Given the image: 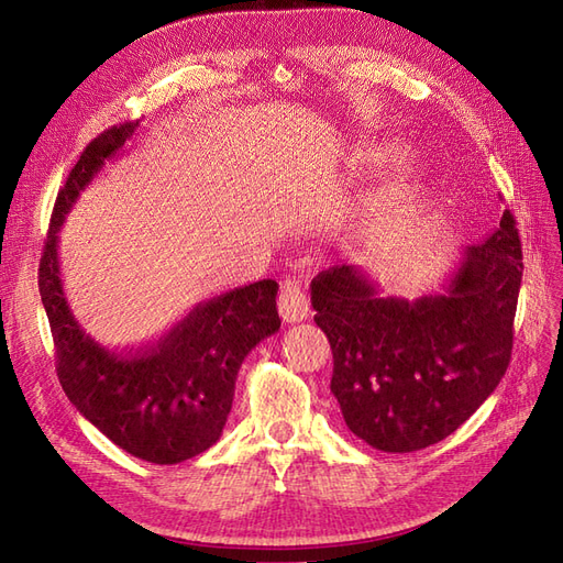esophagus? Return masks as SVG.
I'll return each mask as SVG.
<instances>
[{
	"mask_svg": "<svg viewBox=\"0 0 563 563\" xmlns=\"http://www.w3.org/2000/svg\"><path fill=\"white\" fill-rule=\"evenodd\" d=\"M279 314L284 321L288 323H296L308 319L310 314V302L308 296L300 288L298 279H286L282 284V291H279Z\"/></svg>",
	"mask_w": 563,
	"mask_h": 563,
	"instance_id": "esophagus-1",
	"label": "esophagus"
}]
</instances>
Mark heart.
Masks as SVG:
<instances>
[{
  "label": "heart",
  "mask_w": 563,
  "mask_h": 563,
  "mask_svg": "<svg viewBox=\"0 0 563 563\" xmlns=\"http://www.w3.org/2000/svg\"><path fill=\"white\" fill-rule=\"evenodd\" d=\"M391 152H395L391 143H364L354 150V166L360 172H373V168L383 166L389 159ZM420 176V159L411 155L399 157L395 166L380 178V183L356 203L350 218L352 232L360 240H376V236L387 232L408 209V203H411Z\"/></svg>",
  "instance_id": "heart-1"
}]
</instances>
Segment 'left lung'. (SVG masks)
I'll return each mask as SVG.
<instances>
[{
  "label": "left lung",
  "instance_id": "1",
  "mask_svg": "<svg viewBox=\"0 0 563 563\" xmlns=\"http://www.w3.org/2000/svg\"><path fill=\"white\" fill-rule=\"evenodd\" d=\"M521 272L509 211L482 244L465 246L434 296H383L354 265L319 272L314 321L331 343V391L347 428L387 453L420 451L455 432L509 366Z\"/></svg>",
  "mask_w": 563,
  "mask_h": 563
}]
</instances>
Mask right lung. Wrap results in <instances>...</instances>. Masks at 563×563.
Masks as SVG:
<instances>
[{
	"label": "right lung",
	"mask_w": 563,
	"mask_h": 563,
	"mask_svg": "<svg viewBox=\"0 0 563 563\" xmlns=\"http://www.w3.org/2000/svg\"><path fill=\"white\" fill-rule=\"evenodd\" d=\"M135 126L129 122L100 133L67 176L40 261V296L67 399L119 449L147 463L176 465L223 434L244 356L282 327L279 286L263 279L199 302L157 343L129 354L87 333L63 291L58 232L79 192L119 155Z\"/></svg>",
	"instance_id": "right-lung-1"
}]
</instances>
